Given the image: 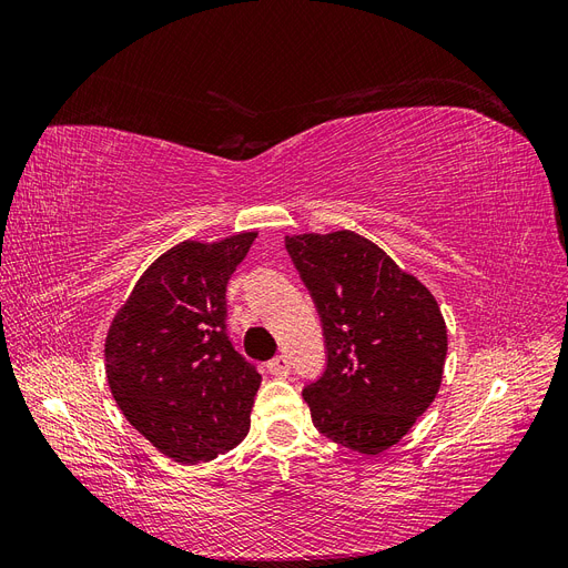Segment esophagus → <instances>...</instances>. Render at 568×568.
I'll return each instance as SVG.
<instances>
[{
	"label": "esophagus",
	"mask_w": 568,
	"mask_h": 568,
	"mask_svg": "<svg viewBox=\"0 0 568 568\" xmlns=\"http://www.w3.org/2000/svg\"><path fill=\"white\" fill-rule=\"evenodd\" d=\"M267 372H270L272 376H286V374H288V359H286V355L272 357L270 363H267Z\"/></svg>",
	"instance_id": "34e87169"
}]
</instances>
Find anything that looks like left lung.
I'll return each mask as SVG.
<instances>
[{
	"label": "left lung",
	"mask_w": 568,
	"mask_h": 568,
	"mask_svg": "<svg viewBox=\"0 0 568 568\" xmlns=\"http://www.w3.org/2000/svg\"><path fill=\"white\" fill-rule=\"evenodd\" d=\"M324 336V372L303 388L320 432L379 455L434 403L448 332L432 291L355 232L286 236Z\"/></svg>",
	"instance_id": "left-lung-1"
}]
</instances>
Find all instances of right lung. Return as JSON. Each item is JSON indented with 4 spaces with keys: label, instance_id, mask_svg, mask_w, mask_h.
<instances>
[{
    "label": "right lung",
    "instance_id": "obj_1",
    "mask_svg": "<svg viewBox=\"0 0 568 568\" xmlns=\"http://www.w3.org/2000/svg\"><path fill=\"white\" fill-rule=\"evenodd\" d=\"M253 239L170 248L111 324L106 376L118 407L182 464L227 453L248 434L261 374L232 346L225 294Z\"/></svg>",
    "mask_w": 568,
    "mask_h": 568
}]
</instances>
